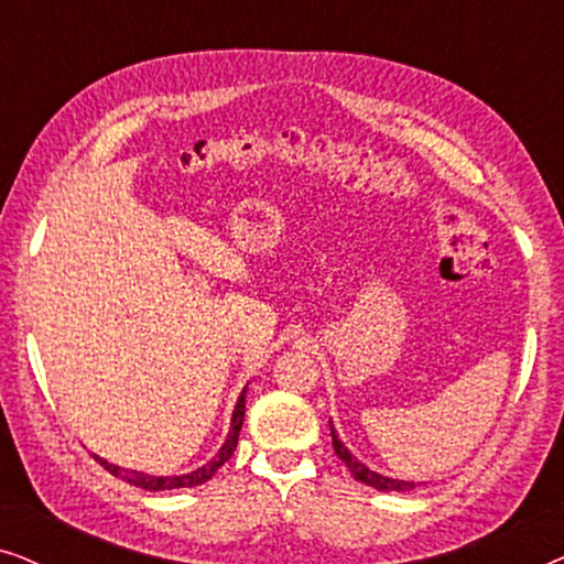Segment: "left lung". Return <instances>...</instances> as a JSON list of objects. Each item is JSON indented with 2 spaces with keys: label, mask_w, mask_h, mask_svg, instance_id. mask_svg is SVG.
I'll use <instances>...</instances> for the list:
<instances>
[{
  "label": "left lung",
  "mask_w": 564,
  "mask_h": 564,
  "mask_svg": "<svg viewBox=\"0 0 564 564\" xmlns=\"http://www.w3.org/2000/svg\"><path fill=\"white\" fill-rule=\"evenodd\" d=\"M330 436H334V452L338 454V459L344 462L346 469H349L354 480L365 482V485H369V488H377V490H413V488H415V482L390 480V477L377 475V473H372V469H367L365 465H361L359 459H354L351 454H349V449H346V446H344L341 442H338L334 426H330Z\"/></svg>",
  "instance_id": "left-lung-1"
}]
</instances>
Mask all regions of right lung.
I'll return each instance as SVG.
<instances>
[{
	"label": "right lung",
	"mask_w": 564,
	"mask_h": 564,
	"mask_svg": "<svg viewBox=\"0 0 564 564\" xmlns=\"http://www.w3.org/2000/svg\"><path fill=\"white\" fill-rule=\"evenodd\" d=\"M246 390L241 392V398H238L236 403V411H234V421H230V434L226 438V444H223V449L215 454V457L207 462L205 467L195 469V473L189 475H182V477H153V475H143V473H133V469H120L115 465H107L105 459L95 457L99 465H102L107 473L120 477V480H126L130 485H138V488L143 490H176V488H195V485H203L210 480V477L218 473V469L226 465V462L234 457V449L238 444V431H241V423H243V408H246Z\"/></svg>",
	"instance_id": "obj_1"
}]
</instances>
